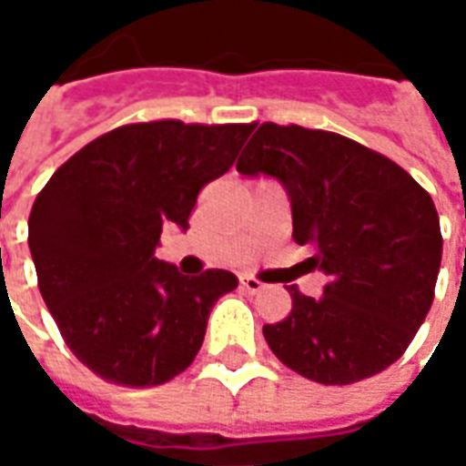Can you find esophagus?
Here are the masks:
<instances>
[{
	"instance_id": "obj_1",
	"label": "esophagus",
	"mask_w": 466,
	"mask_h": 466,
	"mask_svg": "<svg viewBox=\"0 0 466 466\" xmlns=\"http://www.w3.org/2000/svg\"><path fill=\"white\" fill-rule=\"evenodd\" d=\"M239 284H242V289L244 292H249V294H257V292H262V282H257L254 277H239Z\"/></svg>"
}]
</instances>
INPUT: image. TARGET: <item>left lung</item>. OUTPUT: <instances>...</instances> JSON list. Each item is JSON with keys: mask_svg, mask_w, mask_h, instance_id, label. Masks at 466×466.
I'll return each mask as SVG.
<instances>
[{"mask_svg": "<svg viewBox=\"0 0 466 466\" xmlns=\"http://www.w3.org/2000/svg\"><path fill=\"white\" fill-rule=\"evenodd\" d=\"M237 172L282 184L294 242L312 247L309 262L329 279L322 299L289 287V317L264 327L277 360L319 384H354L400 360L441 264L430 194L387 157L297 124H262Z\"/></svg>", "mask_w": 466, "mask_h": 466, "instance_id": "left-lung-1", "label": "left lung"}]
</instances>
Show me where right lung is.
Instances as JSON below:
<instances>
[{
    "label": "right lung",
    "mask_w": 466,
    "mask_h": 466,
    "mask_svg": "<svg viewBox=\"0 0 466 466\" xmlns=\"http://www.w3.org/2000/svg\"><path fill=\"white\" fill-rule=\"evenodd\" d=\"M252 124H127L66 159L35 199L39 292L75 357L102 380L157 387L197 357L207 319L239 279L187 277L157 259L167 224L189 229L204 184L237 159Z\"/></svg>",
    "instance_id": "obj_1"
}]
</instances>
